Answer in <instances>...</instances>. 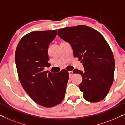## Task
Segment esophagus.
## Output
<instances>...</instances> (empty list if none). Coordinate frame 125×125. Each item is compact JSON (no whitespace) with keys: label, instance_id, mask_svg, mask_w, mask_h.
I'll list each match as a JSON object with an SVG mask.
<instances>
[{"label":"esophagus","instance_id":"34e87169","mask_svg":"<svg viewBox=\"0 0 125 125\" xmlns=\"http://www.w3.org/2000/svg\"><path fill=\"white\" fill-rule=\"evenodd\" d=\"M69 76L70 77H71V76L73 75V71H69Z\"/></svg>","mask_w":125,"mask_h":125}]
</instances>
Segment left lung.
Segmentation results:
<instances>
[{"mask_svg": "<svg viewBox=\"0 0 125 125\" xmlns=\"http://www.w3.org/2000/svg\"><path fill=\"white\" fill-rule=\"evenodd\" d=\"M58 35L70 44L74 57L84 66L83 72L73 71L82 76L79 87L84 98L91 102L104 99L113 84L115 68L114 56L106 39L96 30L83 25L58 29Z\"/></svg>", "mask_w": 125, "mask_h": 125, "instance_id": "left-lung-1", "label": "left lung"}]
</instances>
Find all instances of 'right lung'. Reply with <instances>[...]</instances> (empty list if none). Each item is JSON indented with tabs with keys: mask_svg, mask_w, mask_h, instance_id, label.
Instances as JSON below:
<instances>
[{
	"mask_svg": "<svg viewBox=\"0 0 125 125\" xmlns=\"http://www.w3.org/2000/svg\"><path fill=\"white\" fill-rule=\"evenodd\" d=\"M56 34L57 30L26 34L18 43L15 56L23 89L36 103L48 108L62 102L69 80L66 70L55 74L44 71V67L50 65L48 47Z\"/></svg>",
	"mask_w": 125,
	"mask_h": 125,
	"instance_id": "obj_1",
	"label": "right lung"
}]
</instances>
